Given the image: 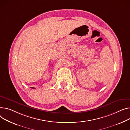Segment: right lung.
Segmentation results:
<instances>
[{"label": "right lung", "instance_id": "obj_1", "mask_svg": "<svg viewBox=\"0 0 130 130\" xmlns=\"http://www.w3.org/2000/svg\"><path fill=\"white\" fill-rule=\"evenodd\" d=\"M32 88H33V87H32Z\"/></svg>", "mask_w": 130, "mask_h": 130}]
</instances>
